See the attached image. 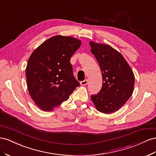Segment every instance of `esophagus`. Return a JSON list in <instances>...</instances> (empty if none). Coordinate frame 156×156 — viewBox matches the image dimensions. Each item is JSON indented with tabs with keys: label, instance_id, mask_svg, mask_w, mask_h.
Instances as JSON below:
<instances>
[{
	"label": "esophagus",
	"instance_id": "1",
	"mask_svg": "<svg viewBox=\"0 0 156 156\" xmlns=\"http://www.w3.org/2000/svg\"><path fill=\"white\" fill-rule=\"evenodd\" d=\"M87 84H88V80H87V79L84 80V81H81V85L82 86L87 85Z\"/></svg>",
	"mask_w": 156,
	"mask_h": 156
}]
</instances>
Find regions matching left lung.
<instances>
[{
  "instance_id": "left-lung-1",
  "label": "left lung",
  "mask_w": 156,
  "mask_h": 156,
  "mask_svg": "<svg viewBox=\"0 0 156 156\" xmlns=\"http://www.w3.org/2000/svg\"><path fill=\"white\" fill-rule=\"evenodd\" d=\"M91 52L97 60L102 75V87L91 100L98 111L108 114L123 106L131 96L134 75L127 62L109 45L89 42Z\"/></svg>"
}]
</instances>
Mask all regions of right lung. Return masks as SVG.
Returning a JSON list of instances; mask_svg holds the SVG:
<instances>
[{"instance_id":"1","label":"right lung","mask_w":156,"mask_h":156,"mask_svg":"<svg viewBox=\"0 0 156 156\" xmlns=\"http://www.w3.org/2000/svg\"><path fill=\"white\" fill-rule=\"evenodd\" d=\"M81 41L69 36L50 37L29 57L26 75L29 93L41 109L52 111L67 100L79 83L70 59Z\"/></svg>"}]
</instances>
